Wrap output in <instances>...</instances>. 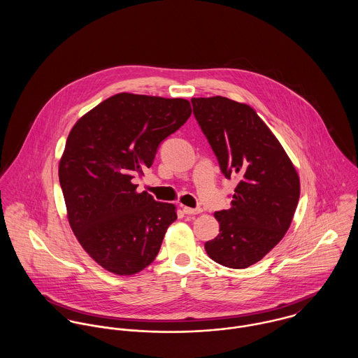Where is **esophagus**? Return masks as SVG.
<instances>
[{
	"mask_svg": "<svg viewBox=\"0 0 358 358\" xmlns=\"http://www.w3.org/2000/svg\"><path fill=\"white\" fill-rule=\"evenodd\" d=\"M183 212L186 215H199L203 212L201 208H190V206H183Z\"/></svg>",
	"mask_w": 358,
	"mask_h": 358,
	"instance_id": "esophagus-1",
	"label": "esophagus"
}]
</instances>
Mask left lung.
<instances>
[{"label":"left lung","instance_id":"left-lung-1","mask_svg":"<svg viewBox=\"0 0 358 358\" xmlns=\"http://www.w3.org/2000/svg\"><path fill=\"white\" fill-rule=\"evenodd\" d=\"M193 114L226 179H236L230 209L215 212L219 234L208 256L245 268L284 237L299 201V176L277 138L248 104L223 96L193 98Z\"/></svg>","mask_w":358,"mask_h":358}]
</instances>
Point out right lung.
I'll list each match as a JSON object with an SVG mask.
<instances>
[{"instance_id": "obj_1", "label": "right lung", "mask_w": 358, "mask_h": 358, "mask_svg": "<svg viewBox=\"0 0 358 358\" xmlns=\"http://www.w3.org/2000/svg\"><path fill=\"white\" fill-rule=\"evenodd\" d=\"M190 114L186 99L117 94L70 131L59 164L69 223L103 268L131 275L158 254L176 208L136 193L132 179L153 165L161 142Z\"/></svg>"}]
</instances>
